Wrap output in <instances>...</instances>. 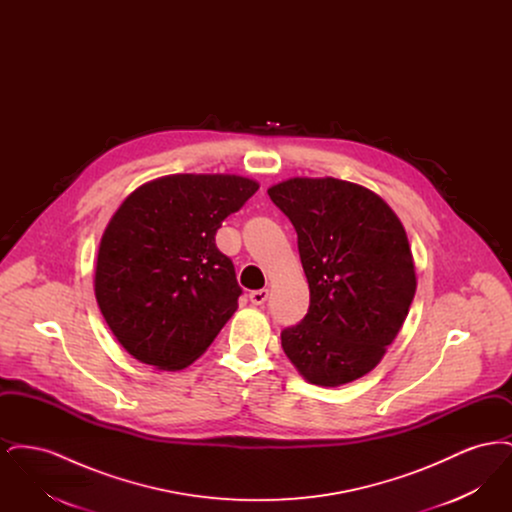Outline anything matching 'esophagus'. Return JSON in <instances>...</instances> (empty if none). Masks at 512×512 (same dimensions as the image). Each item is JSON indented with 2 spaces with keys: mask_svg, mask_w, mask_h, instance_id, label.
Segmentation results:
<instances>
[{
  "mask_svg": "<svg viewBox=\"0 0 512 512\" xmlns=\"http://www.w3.org/2000/svg\"><path fill=\"white\" fill-rule=\"evenodd\" d=\"M249 299L253 305H263L268 299V290H255L249 293Z\"/></svg>",
  "mask_w": 512,
  "mask_h": 512,
  "instance_id": "esophagus-1",
  "label": "esophagus"
}]
</instances>
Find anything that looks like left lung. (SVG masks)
<instances>
[{
  "label": "left lung",
  "mask_w": 512,
  "mask_h": 512,
  "mask_svg": "<svg viewBox=\"0 0 512 512\" xmlns=\"http://www.w3.org/2000/svg\"><path fill=\"white\" fill-rule=\"evenodd\" d=\"M292 220L311 303L282 332V347L311 384L338 388L363 378L399 334L416 292L407 232L365 186L332 176H295L268 188Z\"/></svg>",
  "instance_id": "obj_1"
}]
</instances>
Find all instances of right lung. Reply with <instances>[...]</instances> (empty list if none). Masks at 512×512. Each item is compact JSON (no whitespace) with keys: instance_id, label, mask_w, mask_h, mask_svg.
Instances as JSON below:
<instances>
[{"instance_id":"right-lung-1","label":"right lung","mask_w":512,"mask_h":512,"mask_svg":"<svg viewBox=\"0 0 512 512\" xmlns=\"http://www.w3.org/2000/svg\"><path fill=\"white\" fill-rule=\"evenodd\" d=\"M257 190L238 174H169L122 201L99 242L94 290L134 359L182 370L236 313L242 288L215 234Z\"/></svg>"}]
</instances>
